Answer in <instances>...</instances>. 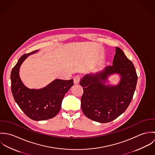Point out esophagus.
Wrapping results in <instances>:
<instances>
[{
    "label": "esophagus",
    "mask_w": 155,
    "mask_h": 155,
    "mask_svg": "<svg viewBox=\"0 0 155 155\" xmlns=\"http://www.w3.org/2000/svg\"><path fill=\"white\" fill-rule=\"evenodd\" d=\"M81 80V76L79 75H77L74 78V84H78L79 83Z\"/></svg>",
    "instance_id": "obj_1"
}]
</instances>
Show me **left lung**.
Segmentation results:
<instances>
[{
	"label": "left lung",
	"instance_id": "1",
	"mask_svg": "<svg viewBox=\"0 0 155 155\" xmlns=\"http://www.w3.org/2000/svg\"><path fill=\"white\" fill-rule=\"evenodd\" d=\"M117 73L121 76L120 83L117 86L106 85L108 77ZM137 82V75L133 63L121 49L116 47L112 66L98 73L87 74L81 79L83 113L89 119L100 123L114 120L130 105Z\"/></svg>",
	"mask_w": 155,
	"mask_h": 155
}]
</instances>
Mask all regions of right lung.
<instances>
[{
	"label": "right lung",
	"mask_w": 155,
	"mask_h": 155,
	"mask_svg": "<svg viewBox=\"0 0 155 155\" xmlns=\"http://www.w3.org/2000/svg\"><path fill=\"white\" fill-rule=\"evenodd\" d=\"M38 51L20 57L12 70L11 81L12 93L17 104L29 118L39 121L52 118L58 114L66 93L73 85V80L55 79L43 88H27L20 78V67L28 56Z\"/></svg>",
	"instance_id": "add662e5"
}]
</instances>
